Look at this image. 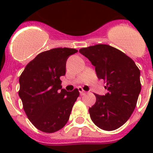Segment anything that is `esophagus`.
Wrapping results in <instances>:
<instances>
[{"instance_id": "obj_1", "label": "esophagus", "mask_w": 153, "mask_h": 153, "mask_svg": "<svg viewBox=\"0 0 153 153\" xmlns=\"http://www.w3.org/2000/svg\"><path fill=\"white\" fill-rule=\"evenodd\" d=\"M78 90H79L80 95H85V94H86L85 91H84V89H83L81 87L78 88Z\"/></svg>"}]
</instances>
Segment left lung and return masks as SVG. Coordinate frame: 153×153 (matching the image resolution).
<instances>
[{
	"label": "left lung",
	"mask_w": 153,
	"mask_h": 153,
	"mask_svg": "<svg viewBox=\"0 0 153 153\" xmlns=\"http://www.w3.org/2000/svg\"><path fill=\"white\" fill-rule=\"evenodd\" d=\"M79 52L95 67L108 90L105 95L95 94V104L89 109L91 119L101 129L115 130L127 121L136 106L141 89L139 69L126 54L106 44L81 48Z\"/></svg>",
	"instance_id": "obj_1"
}]
</instances>
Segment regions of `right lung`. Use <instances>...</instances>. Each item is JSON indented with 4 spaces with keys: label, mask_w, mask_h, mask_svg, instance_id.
Returning a JSON list of instances; mask_svg holds the SVG:
<instances>
[{
    "label": "right lung",
    "mask_w": 153,
    "mask_h": 153,
    "mask_svg": "<svg viewBox=\"0 0 153 153\" xmlns=\"http://www.w3.org/2000/svg\"><path fill=\"white\" fill-rule=\"evenodd\" d=\"M78 50L55 48L38 54L19 78L18 95L29 120L38 129L52 133L62 129L79 96L78 89H62L60 77L66 73V63Z\"/></svg>",
    "instance_id": "right-lung-1"
}]
</instances>
